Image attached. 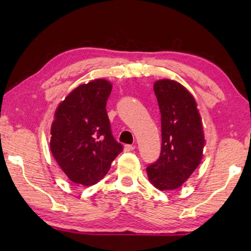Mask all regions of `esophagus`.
<instances>
[{
    "label": "esophagus",
    "instance_id": "esophagus-1",
    "mask_svg": "<svg viewBox=\"0 0 251 251\" xmlns=\"http://www.w3.org/2000/svg\"><path fill=\"white\" fill-rule=\"evenodd\" d=\"M135 147H136L135 145H125L124 150H125V151H131L135 150Z\"/></svg>",
    "mask_w": 251,
    "mask_h": 251
}]
</instances>
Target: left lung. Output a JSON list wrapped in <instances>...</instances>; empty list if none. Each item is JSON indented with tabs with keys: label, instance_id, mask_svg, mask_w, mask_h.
Returning a JSON list of instances; mask_svg holds the SVG:
<instances>
[{
	"label": "left lung",
	"instance_id": "1",
	"mask_svg": "<svg viewBox=\"0 0 251 251\" xmlns=\"http://www.w3.org/2000/svg\"><path fill=\"white\" fill-rule=\"evenodd\" d=\"M161 121V151L146 168L148 178L159 190L184 184L201 164L205 136L196 100L181 84L160 79L154 84Z\"/></svg>",
	"mask_w": 251,
	"mask_h": 251
}]
</instances>
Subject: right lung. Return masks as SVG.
<instances>
[{"label":"right lung","mask_w":251,"mask_h":251,"mask_svg":"<svg viewBox=\"0 0 251 251\" xmlns=\"http://www.w3.org/2000/svg\"><path fill=\"white\" fill-rule=\"evenodd\" d=\"M112 84L94 79L79 85L58 105L50 128V151L70 180L95 185L123 151L106 112Z\"/></svg>","instance_id":"right-lung-1"}]
</instances>
